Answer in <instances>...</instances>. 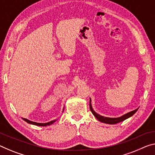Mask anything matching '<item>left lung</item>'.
<instances>
[{
    "instance_id": "8db88e82",
    "label": "left lung",
    "mask_w": 155,
    "mask_h": 155,
    "mask_svg": "<svg viewBox=\"0 0 155 155\" xmlns=\"http://www.w3.org/2000/svg\"><path fill=\"white\" fill-rule=\"evenodd\" d=\"M89 107H90V110H91L92 114H94V116L99 121H101V122L104 123H107V124H111V125L116 124V123L122 122V121L125 120H126V119H127L128 118L131 117V116L134 115V114L136 112H137L138 109H139V108H137V109H136L135 110L130 111V112L125 114H124V115L120 116V117L109 118V117H105V116H102L101 115H100V114H97L96 111L94 110V109H93L92 105H91V98H90V102H89Z\"/></svg>"
}]
</instances>
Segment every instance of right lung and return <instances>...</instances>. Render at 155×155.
<instances>
[{"mask_svg": "<svg viewBox=\"0 0 155 155\" xmlns=\"http://www.w3.org/2000/svg\"><path fill=\"white\" fill-rule=\"evenodd\" d=\"M64 109H63V111L62 112L64 111ZM23 118V120H25V122H27L28 123H29V124L31 125H37V126H49V125H51L52 124H53V123L55 122V121L58 120V119H55V120H51L50 121V122H48V123H37V122H33V121H31L30 120H28V119H26V118Z\"/></svg>", "mask_w": 155, "mask_h": 155, "instance_id": "obj_1", "label": "right lung"}]
</instances>
